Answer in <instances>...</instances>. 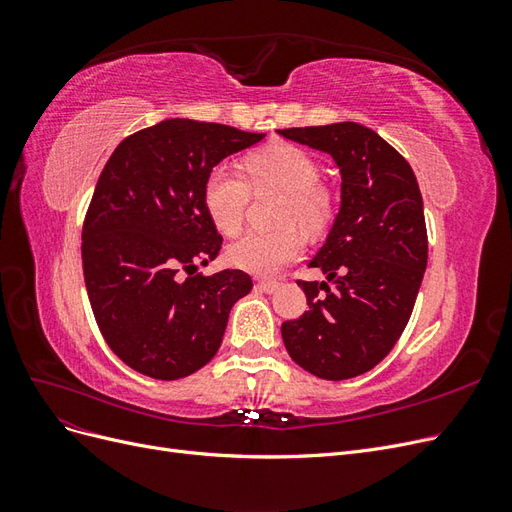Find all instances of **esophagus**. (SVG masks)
<instances>
[{"instance_id": "34e87169", "label": "esophagus", "mask_w": 512, "mask_h": 512, "mask_svg": "<svg viewBox=\"0 0 512 512\" xmlns=\"http://www.w3.org/2000/svg\"><path fill=\"white\" fill-rule=\"evenodd\" d=\"M256 288H260L262 292H275L277 288H280V282H275V280H260L258 284H256Z\"/></svg>"}]
</instances>
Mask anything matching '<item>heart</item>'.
I'll return each instance as SVG.
<instances>
[{"label":"heart","instance_id":"heart-1","mask_svg":"<svg viewBox=\"0 0 512 512\" xmlns=\"http://www.w3.org/2000/svg\"><path fill=\"white\" fill-rule=\"evenodd\" d=\"M320 162L312 151L294 143L277 141L254 149L241 160V175L224 168L207 173L200 200L213 228L226 237L237 235L250 205V190H280L275 230L247 232L230 243V267L252 275H275L303 252L301 227L307 237H322L337 218V190L320 177ZM300 227L297 229L296 226Z\"/></svg>","mask_w":512,"mask_h":512}]
</instances>
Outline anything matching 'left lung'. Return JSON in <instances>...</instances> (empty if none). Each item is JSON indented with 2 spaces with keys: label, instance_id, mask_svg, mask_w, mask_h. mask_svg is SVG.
<instances>
[{
  "label": "left lung",
  "instance_id": "8db88e82",
  "mask_svg": "<svg viewBox=\"0 0 512 512\" xmlns=\"http://www.w3.org/2000/svg\"><path fill=\"white\" fill-rule=\"evenodd\" d=\"M280 134L329 153L342 173V207L309 262L333 286L299 280L309 309L282 337L309 374L348 380L376 367L410 320L427 267L423 196L406 158L361 123Z\"/></svg>",
  "mask_w": 512,
  "mask_h": 512
}]
</instances>
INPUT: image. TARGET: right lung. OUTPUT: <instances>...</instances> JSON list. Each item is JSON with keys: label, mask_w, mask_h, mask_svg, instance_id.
Here are the masks:
<instances>
[{"label": "right lung", "mask_w": 512, "mask_h": 512, "mask_svg": "<svg viewBox=\"0 0 512 512\" xmlns=\"http://www.w3.org/2000/svg\"><path fill=\"white\" fill-rule=\"evenodd\" d=\"M262 138L166 119L123 138L100 173L83 224L85 286L108 348L138 374L179 380L207 365L252 290L243 271H194L222 247L200 200L207 173Z\"/></svg>", "instance_id": "1"}]
</instances>
